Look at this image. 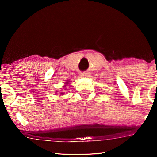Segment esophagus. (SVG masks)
I'll return each instance as SVG.
<instances>
[{
  "label": "esophagus",
  "mask_w": 157,
  "mask_h": 157,
  "mask_svg": "<svg viewBox=\"0 0 157 157\" xmlns=\"http://www.w3.org/2000/svg\"><path fill=\"white\" fill-rule=\"evenodd\" d=\"M89 76V72H82L81 73V77H87Z\"/></svg>",
  "instance_id": "esophagus-1"
}]
</instances>
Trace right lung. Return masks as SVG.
Returning <instances> with one entry per match:
<instances>
[{"label":"right lung","instance_id":"add662e5","mask_svg":"<svg viewBox=\"0 0 157 157\" xmlns=\"http://www.w3.org/2000/svg\"><path fill=\"white\" fill-rule=\"evenodd\" d=\"M65 83H66V84H67L68 81H67V82H66ZM59 94H60V95H63V92H61V93H59Z\"/></svg>","mask_w":157,"mask_h":157}]
</instances>
